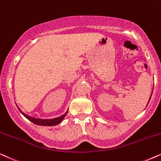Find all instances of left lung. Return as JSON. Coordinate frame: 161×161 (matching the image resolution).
Masks as SVG:
<instances>
[{"mask_svg": "<svg viewBox=\"0 0 161 161\" xmlns=\"http://www.w3.org/2000/svg\"><path fill=\"white\" fill-rule=\"evenodd\" d=\"M151 96H152V94H151V96H150V98H149V102H148V104H149V101H150V98H151Z\"/></svg>", "mask_w": 161, "mask_h": 161, "instance_id": "8db88e82", "label": "left lung"}]
</instances>
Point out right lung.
<instances>
[{"label": "right lung", "instance_id": "1", "mask_svg": "<svg viewBox=\"0 0 161 161\" xmlns=\"http://www.w3.org/2000/svg\"><path fill=\"white\" fill-rule=\"evenodd\" d=\"M17 105V104H16ZM18 110H20V112L22 113V114L24 115V116L28 120H29L30 121L33 122L34 124H37V125H40V126H48V127H51V126H55L59 124L60 122L63 121L64 118L65 117L66 114H67L68 111L66 112L65 114L60 115L59 117L55 118V119H39V118H34L32 117L31 115H29L27 114H25L23 112H22V110H20V108H18Z\"/></svg>", "mask_w": 161, "mask_h": 161}]
</instances>
